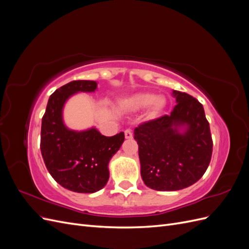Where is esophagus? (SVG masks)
Returning <instances> with one entry per match:
<instances>
[{
    "mask_svg": "<svg viewBox=\"0 0 249 249\" xmlns=\"http://www.w3.org/2000/svg\"><path fill=\"white\" fill-rule=\"evenodd\" d=\"M124 137L126 139H132L133 138V133H132V131L130 129H127V130L124 131Z\"/></svg>",
    "mask_w": 249,
    "mask_h": 249,
    "instance_id": "1",
    "label": "esophagus"
}]
</instances>
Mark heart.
I'll return each instance as SVG.
<instances>
[{"label": "heart", "instance_id": "b5f03b06", "mask_svg": "<svg viewBox=\"0 0 249 249\" xmlns=\"http://www.w3.org/2000/svg\"><path fill=\"white\" fill-rule=\"evenodd\" d=\"M129 105L134 109H141L149 106V115L156 116L164 109L165 107V100L163 97H157L153 93L142 92L133 95Z\"/></svg>", "mask_w": 249, "mask_h": 249}]
</instances>
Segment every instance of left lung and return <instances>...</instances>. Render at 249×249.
<instances>
[{"label": "left lung", "mask_w": 249, "mask_h": 249, "mask_svg": "<svg viewBox=\"0 0 249 249\" xmlns=\"http://www.w3.org/2000/svg\"><path fill=\"white\" fill-rule=\"evenodd\" d=\"M177 105L169 115L143 123L134 130L141 178L157 191H177L196 183L213 152L210 124L202 105L173 90Z\"/></svg>", "instance_id": "left-lung-1"}]
</instances>
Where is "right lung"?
Here are the masks:
<instances>
[{
    "label": "right lung",
    "instance_id": "1",
    "mask_svg": "<svg viewBox=\"0 0 249 249\" xmlns=\"http://www.w3.org/2000/svg\"><path fill=\"white\" fill-rule=\"evenodd\" d=\"M95 81L79 80L58 88L48 102L41 123L40 150L50 175L67 190L94 193L106 186L108 165L124 140V132L106 137L95 127L70 130L62 111L65 102L77 92H93Z\"/></svg>",
    "mask_w": 249,
    "mask_h": 249
}]
</instances>
